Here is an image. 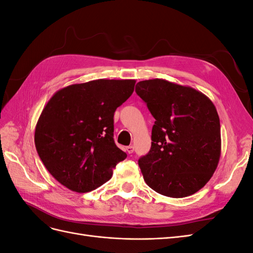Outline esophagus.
Returning a JSON list of instances; mask_svg holds the SVG:
<instances>
[{"label": "esophagus", "mask_w": 253, "mask_h": 253, "mask_svg": "<svg viewBox=\"0 0 253 253\" xmlns=\"http://www.w3.org/2000/svg\"><path fill=\"white\" fill-rule=\"evenodd\" d=\"M126 152L128 153V154H132V153L134 152L133 145H128V147H126Z\"/></svg>", "instance_id": "esophagus-1"}]
</instances>
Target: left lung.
I'll return each mask as SVG.
<instances>
[{"mask_svg":"<svg viewBox=\"0 0 253 253\" xmlns=\"http://www.w3.org/2000/svg\"><path fill=\"white\" fill-rule=\"evenodd\" d=\"M136 94L155 118L152 145L138 159L143 179L157 193L186 197L210 180L220 156V125L210 99L163 79L140 81Z\"/></svg>","mask_w":253,"mask_h":253,"instance_id":"1","label":"left lung"}]
</instances>
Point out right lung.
<instances>
[{
    "label": "right lung",
    "instance_id": "obj_1",
    "mask_svg": "<svg viewBox=\"0 0 253 253\" xmlns=\"http://www.w3.org/2000/svg\"><path fill=\"white\" fill-rule=\"evenodd\" d=\"M135 80L99 79L58 90L43 109L36 149L47 171L78 193L108 181L126 158L114 141V113L133 94Z\"/></svg>",
    "mask_w": 253,
    "mask_h": 253
}]
</instances>
